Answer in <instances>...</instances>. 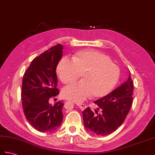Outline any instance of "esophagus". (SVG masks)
Listing matches in <instances>:
<instances>
[{
  "mask_svg": "<svg viewBox=\"0 0 155 155\" xmlns=\"http://www.w3.org/2000/svg\"><path fill=\"white\" fill-rule=\"evenodd\" d=\"M77 106L80 108L81 110H85L87 108V105L85 104H80V103H77Z\"/></svg>",
  "mask_w": 155,
  "mask_h": 155,
  "instance_id": "esophagus-1",
  "label": "esophagus"
}]
</instances>
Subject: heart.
<instances>
[{"instance_id":"obj_1","label":"heart","mask_w":155,"mask_h":155,"mask_svg":"<svg viewBox=\"0 0 155 155\" xmlns=\"http://www.w3.org/2000/svg\"><path fill=\"white\" fill-rule=\"evenodd\" d=\"M56 73L65 84L75 81L81 74V81L62 90L66 99L80 103L91 95L101 98L110 93L119 80L120 70L107 54L96 50H83L76 52L73 60L66 57L60 60Z\"/></svg>"}]
</instances>
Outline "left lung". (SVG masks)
<instances>
[{"instance_id": "8db88e82", "label": "left lung", "mask_w": 155, "mask_h": 155, "mask_svg": "<svg viewBox=\"0 0 155 155\" xmlns=\"http://www.w3.org/2000/svg\"><path fill=\"white\" fill-rule=\"evenodd\" d=\"M134 82L130 74L127 80L101 99L94 102L100 110L89 107L82 112L84 124L89 133L98 136L112 134L122 125L133 103Z\"/></svg>"}]
</instances>
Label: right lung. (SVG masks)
Wrapping results in <instances>:
<instances>
[{"label": "right lung", "instance_id": "right-lung-1", "mask_svg": "<svg viewBox=\"0 0 155 155\" xmlns=\"http://www.w3.org/2000/svg\"><path fill=\"white\" fill-rule=\"evenodd\" d=\"M62 50V45L58 44L34 58L22 80L21 97L25 118L31 126L43 133L57 130L62 122L64 103H48L59 93L56 69Z\"/></svg>", "mask_w": 155, "mask_h": 155}]
</instances>
